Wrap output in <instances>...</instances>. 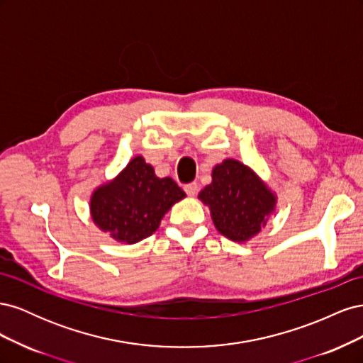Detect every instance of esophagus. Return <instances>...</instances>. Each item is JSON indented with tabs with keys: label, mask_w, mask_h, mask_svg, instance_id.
<instances>
[{
	"label": "esophagus",
	"mask_w": 363,
	"mask_h": 363,
	"mask_svg": "<svg viewBox=\"0 0 363 363\" xmlns=\"http://www.w3.org/2000/svg\"><path fill=\"white\" fill-rule=\"evenodd\" d=\"M184 192L188 194L189 196H195L196 192H199V184H196L195 182H194V183H189V184H186V186H184Z\"/></svg>",
	"instance_id": "esophagus-1"
}]
</instances>
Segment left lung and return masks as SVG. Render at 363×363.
I'll return each mask as SVG.
<instances>
[{
    "mask_svg": "<svg viewBox=\"0 0 363 363\" xmlns=\"http://www.w3.org/2000/svg\"><path fill=\"white\" fill-rule=\"evenodd\" d=\"M199 199L211 208L216 230L235 242H245L267 225L277 196L247 164L225 159L212 171V183Z\"/></svg>",
    "mask_w": 363,
    "mask_h": 363,
    "instance_id": "obj_1",
    "label": "left lung"
}]
</instances>
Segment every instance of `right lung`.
I'll list each match as a JSON object with an SVG mask.
<instances>
[{
  "label": "right lung",
  "instance_id": "1",
  "mask_svg": "<svg viewBox=\"0 0 363 363\" xmlns=\"http://www.w3.org/2000/svg\"><path fill=\"white\" fill-rule=\"evenodd\" d=\"M184 196L172 179H159L155 168L136 156L112 182L94 191L92 221L118 242L136 244L155 233L164 213Z\"/></svg>",
  "mask_w": 363,
  "mask_h": 363
}]
</instances>
